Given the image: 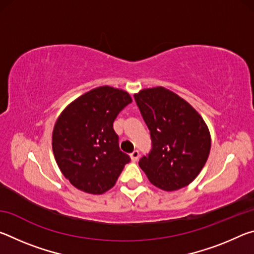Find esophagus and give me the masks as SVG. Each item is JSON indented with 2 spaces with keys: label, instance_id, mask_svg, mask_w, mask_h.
<instances>
[{
  "label": "esophagus",
  "instance_id": "esophagus-1",
  "mask_svg": "<svg viewBox=\"0 0 254 254\" xmlns=\"http://www.w3.org/2000/svg\"><path fill=\"white\" fill-rule=\"evenodd\" d=\"M130 157H131V160L133 161V162H135L137 159H139V157H140V152H139V150H134V151H133L131 154H130Z\"/></svg>",
  "mask_w": 254,
  "mask_h": 254
}]
</instances>
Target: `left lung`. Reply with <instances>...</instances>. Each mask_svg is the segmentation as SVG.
<instances>
[{
  "label": "left lung",
  "mask_w": 254,
  "mask_h": 254,
  "mask_svg": "<svg viewBox=\"0 0 254 254\" xmlns=\"http://www.w3.org/2000/svg\"><path fill=\"white\" fill-rule=\"evenodd\" d=\"M151 136V150L139 166L150 183L162 190L190 184L207 161L208 127L194 107L165 87L142 89L134 95Z\"/></svg>",
  "instance_id": "1"
}]
</instances>
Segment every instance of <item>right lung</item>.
Returning <instances> with one entry per match:
<instances>
[{"instance_id": "right-lung-1", "label": "right lung", "mask_w": 254, "mask_h": 254, "mask_svg": "<svg viewBox=\"0 0 254 254\" xmlns=\"http://www.w3.org/2000/svg\"><path fill=\"white\" fill-rule=\"evenodd\" d=\"M132 102L122 89L94 88L71 102L56 121L53 151L72 186L100 195L114 186L130 157L119 147L113 122Z\"/></svg>"}]
</instances>
